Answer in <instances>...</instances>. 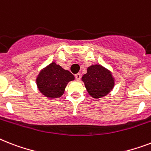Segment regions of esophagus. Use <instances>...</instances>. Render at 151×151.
Wrapping results in <instances>:
<instances>
[{"label":"esophagus","instance_id":"obj_1","mask_svg":"<svg viewBox=\"0 0 151 151\" xmlns=\"http://www.w3.org/2000/svg\"><path fill=\"white\" fill-rule=\"evenodd\" d=\"M81 73H77V74H75V78L77 80H78V81H79V80L81 79Z\"/></svg>","mask_w":151,"mask_h":151}]
</instances>
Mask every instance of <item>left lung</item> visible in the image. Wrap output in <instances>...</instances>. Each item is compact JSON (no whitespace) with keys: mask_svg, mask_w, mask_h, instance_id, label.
<instances>
[{"mask_svg":"<svg viewBox=\"0 0 151 151\" xmlns=\"http://www.w3.org/2000/svg\"><path fill=\"white\" fill-rule=\"evenodd\" d=\"M82 77L88 94L95 99L105 96L113 88L115 82L111 72L101 65H92Z\"/></svg>","mask_w":151,"mask_h":151,"instance_id":"obj_1","label":"left lung"}]
</instances>
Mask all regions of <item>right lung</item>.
Wrapping results in <instances>:
<instances>
[{"label":"right lung","mask_w":151,"mask_h":151,"mask_svg":"<svg viewBox=\"0 0 151 151\" xmlns=\"http://www.w3.org/2000/svg\"><path fill=\"white\" fill-rule=\"evenodd\" d=\"M73 80L74 76L70 72L63 69L56 63H52L40 71L36 84L42 95L56 99L63 95L68 82Z\"/></svg>","instance_id":"1"}]
</instances>
